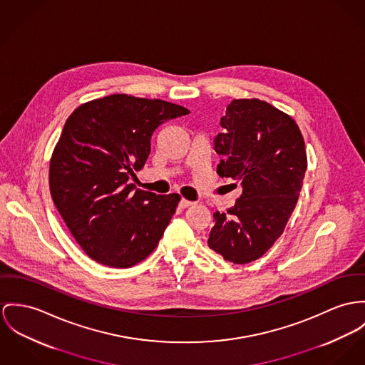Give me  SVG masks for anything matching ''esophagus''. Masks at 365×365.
I'll list each match as a JSON object with an SVG mask.
<instances>
[{
    "label": "esophagus",
    "mask_w": 365,
    "mask_h": 365,
    "mask_svg": "<svg viewBox=\"0 0 365 365\" xmlns=\"http://www.w3.org/2000/svg\"><path fill=\"white\" fill-rule=\"evenodd\" d=\"M190 205H193V202L189 201V200H186V198H182L180 202H179V207H180V208H187V207H190Z\"/></svg>",
    "instance_id": "esophagus-1"
}]
</instances>
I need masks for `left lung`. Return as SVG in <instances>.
Instances as JSON below:
<instances>
[{"mask_svg":"<svg viewBox=\"0 0 365 365\" xmlns=\"http://www.w3.org/2000/svg\"><path fill=\"white\" fill-rule=\"evenodd\" d=\"M214 140L217 173L242 185L226 212L214 214L208 246L233 264L268 252L292 217L307 169L303 135L294 119L258 98L233 100Z\"/></svg>","mask_w":365,"mask_h":365,"instance_id":"8db88e82","label":"left lung"}]
</instances>
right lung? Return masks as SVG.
Here are the masks:
<instances>
[{
  "label": "right lung",
  "instance_id": "add662e5",
  "mask_svg": "<svg viewBox=\"0 0 365 365\" xmlns=\"http://www.w3.org/2000/svg\"><path fill=\"white\" fill-rule=\"evenodd\" d=\"M189 113L164 100L113 94L84 103L66 119L50 160V192L94 261L129 268L158 246L180 196H157L129 179L144 167L153 132Z\"/></svg>",
  "mask_w": 365,
  "mask_h": 365
}]
</instances>
